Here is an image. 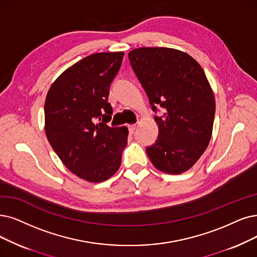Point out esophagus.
<instances>
[{
    "label": "esophagus",
    "mask_w": 257,
    "mask_h": 257,
    "mask_svg": "<svg viewBox=\"0 0 257 257\" xmlns=\"http://www.w3.org/2000/svg\"><path fill=\"white\" fill-rule=\"evenodd\" d=\"M135 131H136V125H135V124L128 125V132H130V134H134Z\"/></svg>",
    "instance_id": "esophagus-1"
}]
</instances>
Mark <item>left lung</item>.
Listing matches in <instances>:
<instances>
[{
    "label": "left lung",
    "instance_id": "8db88e82",
    "mask_svg": "<svg viewBox=\"0 0 257 257\" xmlns=\"http://www.w3.org/2000/svg\"><path fill=\"white\" fill-rule=\"evenodd\" d=\"M131 66L149 97L159 133L147 148L154 167L169 174L192 168L208 148L215 100L201 66L191 56L166 47L128 53Z\"/></svg>",
    "mask_w": 257,
    "mask_h": 257
}]
</instances>
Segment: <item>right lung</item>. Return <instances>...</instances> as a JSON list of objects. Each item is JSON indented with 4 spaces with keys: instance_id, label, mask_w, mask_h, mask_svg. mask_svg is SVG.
Returning <instances> with one entry per match:
<instances>
[{
    "instance_id": "obj_1",
    "label": "right lung",
    "mask_w": 257,
    "mask_h": 257,
    "mask_svg": "<svg viewBox=\"0 0 257 257\" xmlns=\"http://www.w3.org/2000/svg\"><path fill=\"white\" fill-rule=\"evenodd\" d=\"M124 54L100 53L80 60L50 86L45 100L46 137L65 167L101 182L118 171L127 145L125 126L110 127L108 94Z\"/></svg>"
}]
</instances>
